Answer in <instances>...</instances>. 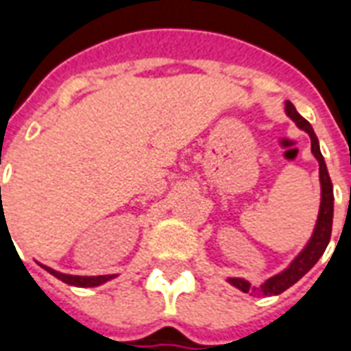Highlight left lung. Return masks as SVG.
<instances>
[{"instance_id": "8db88e82", "label": "left lung", "mask_w": 351, "mask_h": 351, "mask_svg": "<svg viewBox=\"0 0 351 351\" xmlns=\"http://www.w3.org/2000/svg\"><path fill=\"white\" fill-rule=\"evenodd\" d=\"M286 114L297 123V128L302 131H306L310 137V146H312V154L317 160V165H319V188H322V199H319V213H317L316 226H314V231L310 235L308 243L304 244L297 256L293 258V261L287 265L284 271L272 274L267 280H263V284L259 286H252L248 280L244 278H228V282L231 286H235L237 289H241L244 293H250L252 297H259V295H265V297H272V295H280L282 291H286L287 287H291L295 282L306 274V272L317 263V259L324 256L327 244L331 241V229H332V205H335V197H332V184L331 178H329V173H327V165H325L324 156H322V150H319V143H317V137L312 125H310L304 118H302L295 107L286 101Z\"/></svg>"}]
</instances>
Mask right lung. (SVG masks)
Segmentation results:
<instances>
[{
  "mask_svg": "<svg viewBox=\"0 0 351 351\" xmlns=\"http://www.w3.org/2000/svg\"><path fill=\"white\" fill-rule=\"evenodd\" d=\"M1 191V188H0ZM47 272H50L52 276H56L58 280H62L65 284H69V286H77V287H97L101 284H105L108 280L116 278L118 274H103V276H75V274H65V272L54 271V269H50L47 265L39 263Z\"/></svg>",
  "mask_w": 351,
  "mask_h": 351,
  "instance_id": "1",
  "label": "right lung"
}]
</instances>
